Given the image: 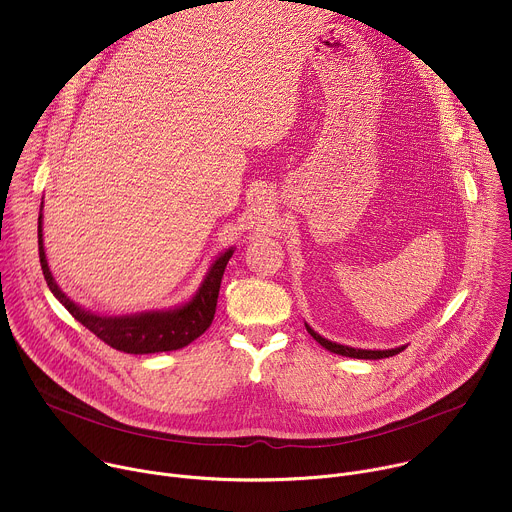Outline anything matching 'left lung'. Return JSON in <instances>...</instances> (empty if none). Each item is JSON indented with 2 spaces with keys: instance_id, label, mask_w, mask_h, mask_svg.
Returning a JSON list of instances; mask_svg holds the SVG:
<instances>
[{
  "instance_id": "obj_1",
  "label": "left lung",
  "mask_w": 512,
  "mask_h": 512,
  "mask_svg": "<svg viewBox=\"0 0 512 512\" xmlns=\"http://www.w3.org/2000/svg\"><path fill=\"white\" fill-rule=\"evenodd\" d=\"M306 330L310 332V336L322 344L326 350L334 352V354H342V356H350V358H364V360H377V358H389V356H395L399 354L401 350H405V346H397V348H389V350H362V348H352V346H344V344H338V342H332L328 338H322L318 332H314L308 324H306Z\"/></svg>"
}]
</instances>
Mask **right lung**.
<instances>
[{
    "label": "right lung",
    "instance_id": "right-lung-1",
    "mask_svg": "<svg viewBox=\"0 0 512 512\" xmlns=\"http://www.w3.org/2000/svg\"><path fill=\"white\" fill-rule=\"evenodd\" d=\"M42 204H40V216H38V251H40V265H42L44 279L54 298L72 314V318L79 320L105 344L127 354L168 352V350H178L188 346L192 340L204 334L206 328L212 324L223 273L229 259L235 253L233 247L212 261L206 277L196 289V294L186 304L170 310H152V312H141L131 316H99L68 300L64 296V291L56 285L44 253Z\"/></svg>",
    "mask_w": 512,
    "mask_h": 512
}]
</instances>
